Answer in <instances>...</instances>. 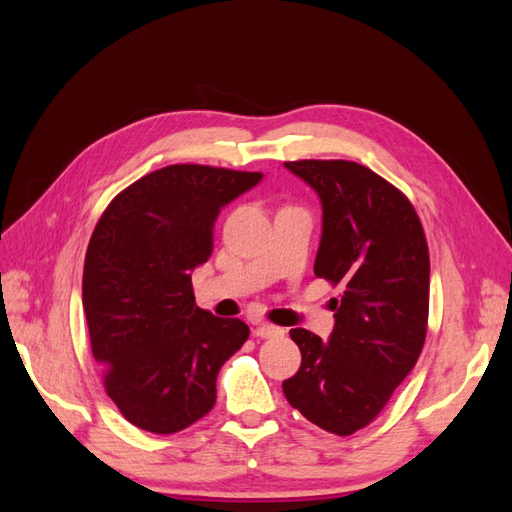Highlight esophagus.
I'll return each instance as SVG.
<instances>
[{
  "label": "esophagus",
  "mask_w": 512,
  "mask_h": 512,
  "mask_svg": "<svg viewBox=\"0 0 512 512\" xmlns=\"http://www.w3.org/2000/svg\"><path fill=\"white\" fill-rule=\"evenodd\" d=\"M254 335H256V337H262V339H267V337H280V335H284V329L273 327V324H258V327L254 329Z\"/></svg>",
  "instance_id": "obj_1"
}]
</instances>
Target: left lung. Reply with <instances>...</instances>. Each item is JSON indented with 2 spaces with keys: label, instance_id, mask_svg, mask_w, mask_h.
Listing matches in <instances>:
<instances>
[{
  "label": "left lung",
  "instance_id": "left-lung-1",
  "mask_svg": "<svg viewBox=\"0 0 512 512\" xmlns=\"http://www.w3.org/2000/svg\"><path fill=\"white\" fill-rule=\"evenodd\" d=\"M322 205L314 273L342 286L329 342L292 329L301 367L282 389L307 421L337 436L363 429L416 365L429 314L421 220L395 185L346 160L284 164Z\"/></svg>",
  "mask_w": 512,
  "mask_h": 512
}]
</instances>
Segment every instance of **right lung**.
<instances>
[{"mask_svg": "<svg viewBox=\"0 0 512 512\" xmlns=\"http://www.w3.org/2000/svg\"><path fill=\"white\" fill-rule=\"evenodd\" d=\"M262 173L173 164L123 190L91 235L83 309L104 389L126 421L175 433L215 404L220 367L250 329L194 301L192 271L213 252L222 207Z\"/></svg>", "mask_w": 512, "mask_h": 512, "instance_id": "1", "label": "right lung"}]
</instances>
